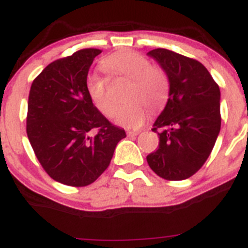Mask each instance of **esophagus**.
Returning <instances> with one entry per match:
<instances>
[{
  "label": "esophagus",
  "instance_id": "34e87169",
  "mask_svg": "<svg viewBox=\"0 0 248 248\" xmlns=\"http://www.w3.org/2000/svg\"><path fill=\"white\" fill-rule=\"evenodd\" d=\"M140 133V131H127V136L128 137H137Z\"/></svg>",
  "mask_w": 248,
  "mask_h": 248
}]
</instances>
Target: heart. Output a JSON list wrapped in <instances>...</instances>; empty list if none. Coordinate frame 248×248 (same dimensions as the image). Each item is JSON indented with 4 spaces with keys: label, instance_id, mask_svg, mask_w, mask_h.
I'll use <instances>...</instances> for the list:
<instances>
[{
    "label": "heart",
    "instance_id": "heart-1",
    "mask_svg": "<svg viewBox=\"0 0 248 248\" xmlns=\"http://www.w3.org/2000/svg\"><path fill=\"white\" fill-rule=\"evenodd\" d=\"M103 68L114 76H122L131 79L124 103L116 107L114 121L127 128H138L146 120L149 110L158 109L168 97L169 80L163 69L151 66V62L144 55L134 51L115 54L103 61ZM86 91L96 108L104 115H110L114 109V102L108 93V81L98 76H90L86 81ZM144 101L143 104L142 102Z\"/></svg>",
    "mask_w": 248,
    "mask_h": 248
}]
</instances>
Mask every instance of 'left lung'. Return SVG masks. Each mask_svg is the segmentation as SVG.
Returning a JSON list of instances; mask_svg holds the SVG:
<instances>
[{
	"label": "left lung",
	"mask_w": 248,
	"mask_h": 248,
	"mask_svg": "<svg viewBox=\"0 0 248 248\" xmlns=\"http://www.w3.org/2000/svg\"><path fill=\"white\" fill-rule=\"evenodd\" d=\"M147 55L166 72L169 98L152 128L159 136L158 149L146 161L163 179H188L206 162L219 134V87L197 60L162 47Z\"/></svg>",
	"instance_id": "obj_1"
}]
</instances>
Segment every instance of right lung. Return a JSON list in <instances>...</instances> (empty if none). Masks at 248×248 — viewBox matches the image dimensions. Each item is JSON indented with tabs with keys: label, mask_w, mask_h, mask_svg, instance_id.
I'll use <instances>...</instances> for the list:
<instances>
[{
	"label": "right lung",
	"mask_w": 248,
	"mask_h": 248,
	"mask_svg": "<svg viewBox=\"0 0 248 248\" xmlns=\"http://www.w3.org/2000/svg\"><path fill=\"white\" fill-rule=\"evenodd\" d=\"M101 52L82 49L51 62L30 90L27 137L47 175L67 186L96 181L117 142L126 138L124 129L110 124L87 94L89 69Z\"/></svg>",
	"instance_id": "obj_1"
}]
</instances>
